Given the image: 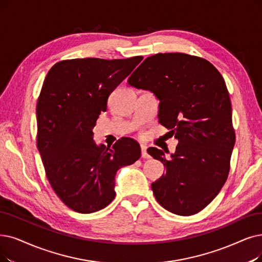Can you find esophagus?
<instances>
[{
	"label": "esophagus",
	"instance_id": "esophagus-1",
	"mask_svg": "<svg viewBox=\"0 0 262 262\" xmlns=\"http://www.w3.org/2000/svg\"><path fill=\"white\" fill-rule=\"evenodd\" d=\"M141 150H142V158L143 159H148L149 158V155L147 152V146L142 144L141 145Z\"/></svg>",
	"mask_w": 262,
	"mask_h": 262
}]
</instances>
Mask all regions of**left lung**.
Here are the masks:
<instances>
[{
    "label": "left lung",
    "mask_w": 262,
    "mask_h": 262,
    "mask_svg": "<svg viewBox=\"0 0 262 262\" xmlns=\"http://www.w3.org/2000/svg\"><path fill=\"white\" fill-rule=\"evenodd\" d=\"M128 82L154 92L159 122L179 140L170 160L161 149L147 150L166 169L151 184L156 200L173 214L199 213L225 185L235 142L224 77L203 58L167 52L146 58Z\"/></svg>",
    "instance_id": "1"
}]
</instances>
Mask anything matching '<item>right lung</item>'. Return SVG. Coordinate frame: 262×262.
Instances as JSON below:
<instances>
[{"label": "right lung", "mask_w": 262, "mask_h": 262, "mask_svg": "<svg viewBox=\"0 0 262 262\" xmlns=\"http://www.w3.org/2000/svg\"><path fill=\"white\" fill-rule=\"evenodd\" d=\"M142 60H62L44 80L36 105L37 149L52 189L73 211L89 214L107 206L116 195V172L140 159L137 141L97 146L92 129L111 93Z\"/></svg>", "instance_id": "add662e5"}]
</instances>
